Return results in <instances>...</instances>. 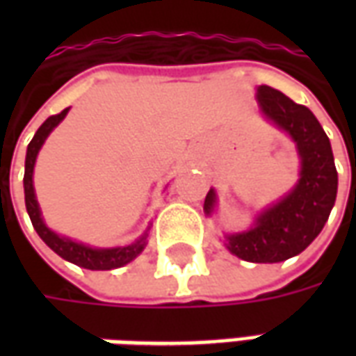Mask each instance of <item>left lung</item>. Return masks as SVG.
Returning a JSON list of instances; mask_svg holds the SVG:
<instances>
[{"label":"left lung","mask_w":356,"mask_h":356,"mask_svg":"<svg viewBox=\"0 0 356 356\" xmlns=\"http://www.w3.org/2000/svg\"><path fill=\"white\" fill-rule=\"evenodd\" d=\"M257 102L263 116L296 143L299 181L282 200L255 217L250 231L225 238L229 252L244 261L278 263L301 254L321 234L336 202L337 171L330 139L311 110L268 86L257 88ZM216 200V191L209 188L204 202L208 216Z\"/></svg>","instance_id":"8db88e82"}]
</instances>
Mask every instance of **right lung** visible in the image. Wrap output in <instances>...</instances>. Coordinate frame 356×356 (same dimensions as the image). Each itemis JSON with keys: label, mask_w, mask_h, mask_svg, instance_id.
Here are the masks:
<instances>
[{"label": "right lung", "mask_w": 356, "mask_h": 356, "mask_svg": "<svg viewBox=\"0 0 356 356\" xmlns=\"http://www.w3.org/2000/svg\"><path fill=\"white\" fill-rule=\"evenodd\" d=\"M66 114H68V108L63 110L60 114L47 118L40 125V129L35 131L34 139L30 140V145H28L26 163H24V202H26V211L28 216H30V221L34 225L35 232L40 234V238L55 254L60 255L63 259H66V261L74 263L78 267L89 268V270H110V268L124 267V265L133 261L145 250L150 227L145 231L143 236H139L135 242H131L129 246L91 248L81 244V242H76V240L66 238V236H58L57 232H53L47 225L43 223L42 211H40V206H38V200H35L34 179H32L34 177L35 158H38V152H40V148L45 143V139L49 137V133L65 120Z\"/></svg>", "instance_id": "add662e5"}]
</instances>
